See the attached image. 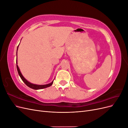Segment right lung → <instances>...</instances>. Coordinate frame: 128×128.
<instances>
[{
    "label": "right lung",
    "instance_id": "right-lung-1",
    "mask_svg": "<svg viewBox=\"0 0 128 128\" xmlns=\"http://www.w3.org/2000/svg\"><path fill=\"white\" fill-rule=\"evenodd\" d=\"M18 48H17V52H18ZM16 54H17V53H16ZM17 56V55H16ZM16 67H17V70H18V72L19 76L21 77V80H23V82H24L27 86L28 87L32 88V89H34V90H40V89H42V88H46L48 87H49L50 86H51L53 83V80L51 83H50L49 84H45V85H38V84H32V83L29 82V81L27 80L24 77V76L22 75V74H21L20 69H19L18 66V61L16 59Z\"/></svg>",
    "mask_w": 128,
    "mask_h": 128
}]
</instances>
